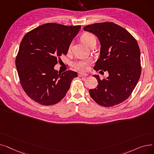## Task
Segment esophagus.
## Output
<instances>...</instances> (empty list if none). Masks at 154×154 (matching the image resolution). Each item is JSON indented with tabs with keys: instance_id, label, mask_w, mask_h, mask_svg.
Segmentation results:
<instances>
[{
	"instance_id": "1",
	"label": "esophagus",
	"mask_w": 154,
	"mask_h": 154,
	"mask_svg": "<svg viewBox=\"0 0 154 154\" xmlns=\"http://www.w3.org/2000/svg\"><path fill=\"white\" fill-rule=\"evenodd\" d=\"M87 75H88V74H84V73H81V72L79 73V77H86Z\"/></svg>"
}]
</instances>
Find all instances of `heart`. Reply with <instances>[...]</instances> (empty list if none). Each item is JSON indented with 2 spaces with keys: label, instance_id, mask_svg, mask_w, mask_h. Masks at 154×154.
I'll use <instances>...</instances> for the list:
<instances>
[{
  "label": "heart",
  "instance_id": "heart-1",
  "mask_svg": "<svg viewBox=\"0 0 154 154\" xmlns=\"http://www.w3.org/2000/svg\"><path fill=\"white\" fill-rule=\"evenodd\" d=\"M81 40L88 47V45L94 40H95V37L92 34L89 33V32H85L82 35ZM91 62L88 60H79L73 63V66L80 71H86L88 70V66L91 64Z\"/></svg>",
  "mask_w": 154,
  "mask_h": 154
}]
</instances>
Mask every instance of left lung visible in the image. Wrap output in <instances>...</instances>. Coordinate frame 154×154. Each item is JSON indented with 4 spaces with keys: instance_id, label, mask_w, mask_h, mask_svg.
<instances>
[{
    "instance_id": "1",
    "label": "left lung",
    "mask_w": 154,
    "mask_h": 154,
    "mask_svg": "<svg viewBox=\"0 0 154 154\" xmlns=\"http://www.w3.org/2000/svg\"><path fill=\"white\" fill-rule=\"evenodd\" d=\"M84 30L97 37L100 44V57L94 69L109 73V76L103 80L99 75H94L99 85L90 89L91 97L104 107L122 103L131 95L140 77L138 43L127 30L113 22L88 25Z\"/></svg>"
}]
</instances>
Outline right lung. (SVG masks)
<instances>
[{
  "label": "right lung",
  "mask_w": 154,
  "mask_h": 154,
  "mask_svg": "<svg viewBox=\"0 0 154 154\" xmlns=\"http://www.w3.org/2000/svg\"><path fill=\"white\" fill-rule=\"evenodd\" d=\"M80 28V26L47 23L24 35L15 66L23 89L31 99L51 106L66 95L77 73L72 70L61 73L54 66L60 57L67 54Z\"/></svg>",
  "instance_id": "right-lung-1"
}]
</instances>
